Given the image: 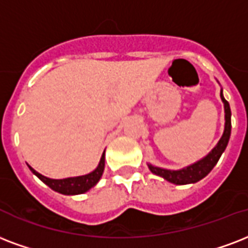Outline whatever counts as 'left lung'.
<instances>
[{"label":"left lung","instance_id":"left-lung-1","mask_svg":"<svg viewBox=\"0 0 248 248\" xmlns=\"http://www.w3.org/2000/svg\"><path fill=\"white\" fill-rule=\"evenodd\" d=\"M221 100H222L225 107V130L224 135H222V138L218 141V144L203 160H200V161L195 162L192 165L187 166V168H185L182 170H166L161 169V168H156V166L148 165L149 170L154 174L160 175V177H162L166 181H169V182L174 183V185H187V183H195L198 181H200V179L204 178L215 168L217 161L220 160L221 155H222V152L226 148V145H228L230 132H232V121H230L232 111H230L229 103L222 96V91H221Z\"/></svg>","mask_w":248,"mask_h":248}]
</instances>
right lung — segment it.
<instances>
[{"mask_svg":"<svg viewBox=\"0 0 248 248\" xmlns=\"http://www.w3.org/2000/svg\"><path fill=\"white\" fill-rule=\"evenodd\" d=\"M104 166H105V156L103 154L99 166L90 174L80 175V177H73V178L65 179H50L44 177V175H41L40 173H37L36 170L32 169L31 166H28V168L31 169L33 174L37 175L45 185H48L54 191L61 192L63 195H78V194H83V192L88 191L91 187H93L96 183L99 182V179L103 175Z\"/></svg>","mask_w":248,"mask_h":248,"instance_id":"add662e5","label":"right lung"}]
</instances>
